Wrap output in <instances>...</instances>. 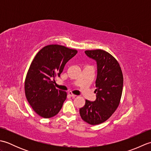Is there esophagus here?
<instances>
[{
	"instance_id": "1",
	"label": "esophagus",
	"mask_w": 151,
	"mask_h": 151,
	"mask_svg": "<svg viewBox=\"0 0 151 151\" xmlns=\"http://www.w3.org/2000/svg\"><path fill=\"white\" fill-rule=\"evenodd\" d=\"M68 93H69V95L70 96V97H73V98H75V97H76V95H74L73 93H72V92H69Z\"/></svg>"
}]
</instances>
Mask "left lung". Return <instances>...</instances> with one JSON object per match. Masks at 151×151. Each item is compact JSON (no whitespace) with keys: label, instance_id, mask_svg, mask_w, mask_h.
Wrapping results in <instances>:
<instances>
[{"label":"left lung","instance_id":"obj_1","mask_svg":"<svg viewBox=\"0 0 151 151\" xmlns=\"http://www.w3.org/2000/svg\"><path fill=\"white\" fill-rule=\"evenodd\" d=\"M85 54L97 63L96 100H86L80 114L86 123L96 125L106 121L117 108L123 91V76L117 61L105 50H86Z\"/></svg>","mask_w":151,"mask_h":151}]
</instances>
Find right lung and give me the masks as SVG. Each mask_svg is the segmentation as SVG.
<instances>
[{
	"mask_svg": "<svg viewBox=\"0 0 151 151\" xmlns=\"http://www.w3.org/2000/svg\"><path fill=\"white\" fill-rule=\"evenodd\" d=\"M77 50L58 45L44 47L37 52L28 70L24 82L25 95L33 110L40 116L50 118L58 114L67 98L65 91L53 84L65 65Z\"/></svg>",
	"mask_w": 151,
	"mask_h": 151,
	"instance_id": "right-lung-1",
	"label": "right lung"
}]
</instances>
